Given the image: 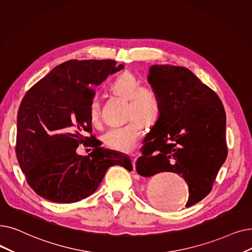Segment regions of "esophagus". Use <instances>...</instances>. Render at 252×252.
Returning a JSON list of instances; mask_svg holds the SVG:
<instances>
[{"label": "esophagus", "instance_id": "1", "mask_svg": "<svg viewBox=\"0 0 252 252\" xmlns=\"http://www.w3.org/2000/svg\"><path fill=\"white\" fill-rule=\"evenodd\" d=\"M130 158H132V160H133V165H134V168H136V161H137V156L136 155H132L130 156Z\"/></svg>", "mask_w": 252, "mask_h": 252}]
</instances>
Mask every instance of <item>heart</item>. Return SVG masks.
I'll return each instance as SVG.
<instances>
[{"instance_id":"obj_1","label":"heart","mask_w":252,"mask_h":252,"mask_svg":"<svg viewBox=\"0 0 252 252\" xmlns=\"http://www.w3.org/2000/svg\"><path fill=\"white\" fill-rule=\"evenodd\" d=\"M109 89L119 96L127 99L128 117L124 126L109 128L103 136L104 144L119 152H130L137 146L143 134V123H153L159 114L160 103L157 92L149 85H142L138 76L125 71L118 74L109 84ZM89 118L93 125L100 123V103L94 97L89 104Z\"/></svg>"}]
</instances>
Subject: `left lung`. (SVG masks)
<instances>
[{
    "label": "left lung",
    "instance_id": "1",
    "mask_svg": "<svg viewBox=\"0 0 252 252\" xmlns=\"http://www.w3.org/2000/svg\"><path fill=\"white\" fill-rule=\"evenodd\" d=\"M148 82L158 95V118L143 140L139 175L177 173L189 185L185 207L202 201L212 189L227 157L225 112L218 95L189 69L153 64Z\"/></svg>",
    "mask_w": 252,
    "mask_h": 252
}]
</instances>
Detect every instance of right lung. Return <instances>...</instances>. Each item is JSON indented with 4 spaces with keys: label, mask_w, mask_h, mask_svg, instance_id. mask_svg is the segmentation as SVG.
Returning a JSON list of instances; mask_svg holds the SVG:
<instances>
[{
    "label": "right lung",
    "mask_w": 252,
    "mask_h": 252,
    "mask_svg": "<svg viewBox=\"0 0 252 252\" xmlns=\"http://www.w3.org/2000/svg\"><path fill=\"white\" fill-rule=\"evenodd\" d=\"M112 60H71L53 68L26 94L17 113L16 156L36 193L50 202L81 201L99 188L107 170L133 171L128 156L100 145L90 156L76 149L93 136L89 104L93 86L124 69Z\"/></svg>",
    "instance_id": "right-lung-1"
}]
</instances>
